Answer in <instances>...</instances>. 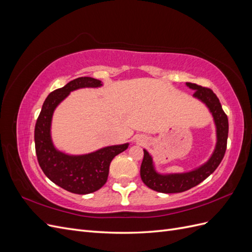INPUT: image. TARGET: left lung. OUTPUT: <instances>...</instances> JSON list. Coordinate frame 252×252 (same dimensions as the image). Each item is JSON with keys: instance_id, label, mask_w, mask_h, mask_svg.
Returning a JSON list of instances; mask_svg holds the SVG:
<instances>
[{"instance_id": "1", "label": "left lung", "mask_w": 252, "mask_h": 252, "mask_svg": "<svg viewBox=\"0 0 252 252\" xmlns=\"http://www.w3.org/2000/svg\"><path fill=\"white\" fill-rule=\"evenodd\" d=\"M186 85L194 91L193 96L197 97L207 105L212 113L217 126L218 142L213 155L209 161L201 166L200 168L186 173L175 174H158L152 164V158L146 150H144V158L141 165V179L144 184L152 190L163 193H178L199 185L205 179L215 171L225 156L228 138V118L224 112L222 105L218 96L210 88L202 87L192 83H186Z\"/></svg>"}]
</instances>
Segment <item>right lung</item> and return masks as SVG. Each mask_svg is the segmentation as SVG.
<instances>
[{
	"label": "right lung",
	"instance_id": "right-lung-1",
	"mask_svg": "<svg viewBox=\"0 0 252 252\" xmlns=\"http://www.w3.org/2000/svg\"><path fill=\"white\" fill-rule=\"evenodd\" d=\"M102 83L89 77L78 78L48 94L34 127L37 162L45 175L67 191L77 194L94 192L107 181L112 158L128 148V144L108 146L84 156H68L53 147L50 125L53 110L70 91L84 87H100Z\"/></svg>",
	"mask_w": 252,
	"mask_h": 252
}]
</instances>
